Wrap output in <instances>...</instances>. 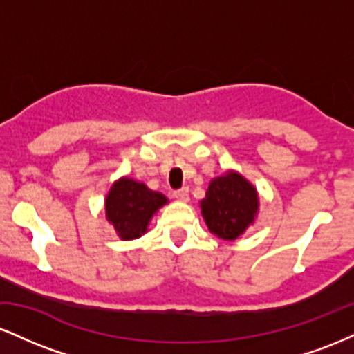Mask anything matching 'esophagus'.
<instances>
[{
	"label": "esophagus",
	"mask_w": 354,
	"mask_h": 354,
	"mask_svg": "<svg viewBox=\"0 0 354 354\" xmlns=\"http://www.w3.org/2000/svg\"><path fill=\"white\" fill-rule=\"evenodd\" d=\"M173 196L176 198L178 201H183V203H186L189 200V191H188V188H181V189H176V191H173Z\"/></svg>",
	"instance_id": "esophagus-1"
}]
</instances>
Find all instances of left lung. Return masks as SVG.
<instances>
[{
    "label": "left lung",
    "mask_w": 354,
    "mask_h": 354,
    "mask_svg": "<svg viewBox=\"0 0 354 354\" xmlns=\"http://www.w3.org/2000/svg\"><path fill=\"white\" fill-rule=\"evenodd\" d=\"M200 208L209 233L234 241L254 225L259 211L258 189L243 174L228 169L209 181Z\"/></svg>",
    "instance_id": "8db88e82"
}]
</instances>
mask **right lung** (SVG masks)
Masks as SVG:
<instances>
[{"label": "right lung", "mask_w": 354, "mask_h": 354, "mask_svg": "<svg viewBox=\"0 0 354 354\" xmlns=\"http://www.w3.org/2000/svg\"><path fill=\"white\" fill-rule=\"evenodd\" d=\"M165 205H168V198L163 193L128 176L113 183L104 198L108 223L123 241L143 236L149 221Z\"/></svg>", "instance_id": "1"}]
</instances>
